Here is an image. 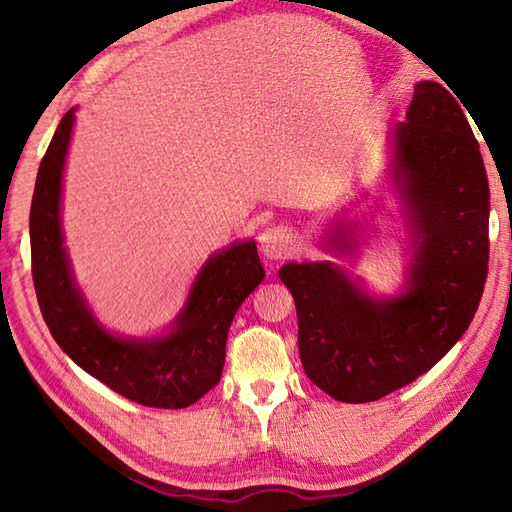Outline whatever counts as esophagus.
<instances>
[{"label": "esophagus", "instance_id": "obj_1", "mask_svg": "<svg viewBox=\"0 0 512 512\" xmlns=\"http://www.w3.org/2000/svg\"><path fill=\"white\" fill-rule=\"evenodd\" d=\"M259 248H262V255L270 262H279V259H286L297 250V237L292 233V228L277 224L268 226L266 231L259 235Z\"/></svg>", "mask_w": 512, "mask_h": 512}]
</instances>
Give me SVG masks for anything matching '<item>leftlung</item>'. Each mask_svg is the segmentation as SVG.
Returning a JSON list of instances; mask_svg holds the SVG:
<instances>
[{
    "label": "left lung",
    "mask_w": 512,
    "mask_h": 512,
    "mask_svg": "<svg viewBox=\"0 0 512 512\" xmlns=\"http://www.w3.org/2000/svg\"><path fill=\"white\" fill-rule=\"evenodd\" d=\"M460 103L440 83L420 81L391 134V176L416 244L400 297L372 299L332 262L279 270L297 306L303 369L336 400L372 402L413 383L460 341L480 306L491 193ZM332 246L352 253L354 239L334 233Z\"/></svg>",
    "instance_id": "8db88e82"
}]
</instances>
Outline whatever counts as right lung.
Here are the masks:
<instances>
[{"mask_svg":"<svg viewBox=\"0 0 512 512\" xmlns=\"http://www.w3.org/2000/svg\"><path fill=\"white\" fill-rule=\"evenodd\" d=\"M72 125L74 110L50 140L30 206L32 281L43 321L61 350L116 394L145 407H189L220 380L235 312L266 275L257 246L242 242L213 255L167 336L121 339L105 332L76 288L63 248L61 178Z\"/></svg>","mask_w":512,"mask_h":512,"instance_id":"1","label":"right lung"}]
</instances>
